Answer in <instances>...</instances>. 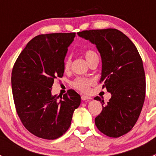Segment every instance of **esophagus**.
Listing matches in <instances>:
<instances>
[{"label":"esophagus","mask_w":156,"mask_h":156,"mask_svg":"<svg viewBox=\"0 0 156 156\" xmlns=\"http://www.w3.org/2000/svg\"><path fill=\"white\" fill-rule=\"evenodd\" d=\"M81 100H91V97H87V96L86 95H82L81 96Z\"/></svg>","instance_id":"34e87169"}]
</instances>
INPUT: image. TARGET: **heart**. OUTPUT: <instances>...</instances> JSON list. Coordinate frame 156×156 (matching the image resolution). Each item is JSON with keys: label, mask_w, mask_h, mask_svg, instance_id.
Masks as SVG:
<instances>
[{"label": "heart", "mask_w": 156, "mask_h": 156, "mask_svg": "<svg viewBox=\"0 0 156 156\" xmlns=\"http://www.w3.org/2000/svg\"><path fill=\"white\" fill-rule=\"evenodd\" d=\"M84 56H85L86 59L88 62V63H90L92 61L95 60V59H99V56L95 50H92V49H87L83 51ZM71 62H72V59L71 56H68L65 58L63 62V69L65 71H68L71 66ZM94 84V81L91 78H85V77H77L75 78L73 81L71 82V85L72 87L75 89L81 91L83 93H87L89 91L90 87L92 84Z\"/></svg>", "instance_id": "b5f03b06"}]
</instances>
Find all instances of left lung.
<instances>
[{
	"label": "left lung",
	"instance_id": "8db88e82",
	"mask_svg": "<svg viewBox=\"0 0 156 156\" xmlns=\"http://www.w3.org/2000/svg\"><path fill=\"white\" fill-rule=\"evenodd\" d=\"M78 34L94 44L102 58L103 88L111 93L103 109L95 118V125L103 134L119 137L136 124L146 96V78L143 60L136 46L115 29L84 30Z\"/></svg>",
	"mask_w": 156,
	"mask_h": 156
}]
</instances>
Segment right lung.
Wrapping results in <instances>:
<instances>
[{"mask_svg":"<svg viewBox=\"0 0 156 156\" xmlns=\"http://www.w3.org/2000/svg\"><path fill=\"white\" fill-rule=\"evenodd\" d=\"M75 32L40 34L27 44L11 76L16 110L22 123L37 137L55 140L71 125L81 97L74 90L53 96L54 79L63 76V62Z\"/></svg>","mask_w":156,"mask_h":156,"instance_id":"right-lung-1","label":"right lung"}]
</instances>
